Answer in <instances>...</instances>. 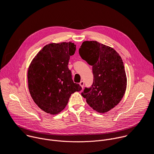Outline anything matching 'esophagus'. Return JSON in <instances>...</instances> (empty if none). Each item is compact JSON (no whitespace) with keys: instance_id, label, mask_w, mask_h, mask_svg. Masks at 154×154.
<instances>
[{"instance_id":"1","label":"esophagus","mask_w":154,"mask_h":154,"mask_svg":"<svg viewBox=\"0 0 154 154\" xmlns=\"http://www.w3.org/2000/svg\"><path fill=\"white\" fill-rule=\"evenodd\" d=\"M84 81H81L80 82V83H79V85H80V86L82 87V88H83L84 87Z\"/></svg>"}]
</instances>
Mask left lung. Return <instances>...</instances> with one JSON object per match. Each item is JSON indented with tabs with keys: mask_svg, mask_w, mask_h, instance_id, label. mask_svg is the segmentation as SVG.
Listing matches in <instances>:
<instances>
[{
	"mask_svg": "<svg viewBox=\"0 0 154 154\" xmlns=\"http://www.w3.org/2000/svg\"><path fill=\"white\" fill-rule=\"evenodd\" d=\"M79 54L92 66L93 84L81 95L98 112L105 113L115 107L123 97L127 78L123 61L112 48L96 41H85Z\"/></svg>",
	"mask_w": 154,
	"mask_h": 154,
	"instance_id": "left-lung-1",
	"label": "left lung"
}]
</instances>
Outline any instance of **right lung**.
Instances as JSON below:
<instances>
[{"mask_svg":"<svg viewBox=\"0 0 154 154\" xmlns=\"http://www.w3.org/2000/svg\"><path fill=\"white\" fill-rule=\"evenodd\" d=\"M76 51L72 42L50 43L38 52L28 70V88L34 102L45 112L54 115L66 106L71 94L81 90L74 83L68 68Z\"/></svg>","mask_w":154,"mask_h":154,"instance_id":"add662e5","label":"right lung"}]
</instances>
